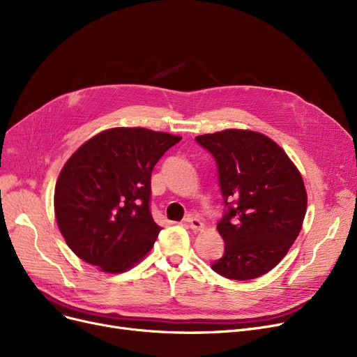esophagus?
Listing matches in <instances>:
<instances>
[{
    "mask_svg": "<svg viewBox=\"0 0 357 357\" xmlns=\"http://www.w3.org/2000/svg\"><path fill=\"white\" fill-rule=\"evenodd\" d=\"M185 224H188V227L190 229H195V231H200L203 227H205V225H203L202 220L199 218H196V216H188V218H185Z\"/></svg>",
    "mask_w": 357,
    "mask_h": 357,
    "instance_id": "esophagus-1",
    "label": "esophagus"
}]
</instances>
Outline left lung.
<instances>
[{
    "label": "left lung",
    "instance_id": "obj_1",
    "mask_svg": "<svg viewBox=\"0 0 357 357\" xmlns=\"http://www.w3.org/2000/svg\"><path fill=\"white\" fill-rule=\"evenodd\" d=\"M218 168L225 212L216 228L225 243L218 275L256 279L273 268L301 232L307 192L295 164L263 133L227 129L196 137Z\"/></svg>",
    "mask_w": 357,
    "mask_h": 357
}]
</instances>
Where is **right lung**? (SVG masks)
I'll return each instance as SVG.
<instances>
[{"label":"right lung","instance_id":"obj_1","mask_svg":"<svg viewBox=\"0 0 357 357\" xmlns=\"http://www.w3.org/2000/svg\"><path fill=\"white\" fill-rule=\"evenodd\" d=\"M180 137L113 128L81 145L55 188V216L77 256L107 273L137 264L161 231L152 219L151 173Z\"/></svg>","mask_w":357,"mask_h":357}]
</instances>
